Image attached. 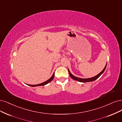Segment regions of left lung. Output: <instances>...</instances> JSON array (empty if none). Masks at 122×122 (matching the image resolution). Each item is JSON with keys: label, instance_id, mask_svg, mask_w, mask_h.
<instances>
[{"label": "left lung", "instance_id": "8db88e82", "mask_svg": "<svg viewBox=\"0 0 122 122\" xmlns=\"http://www.w3.org/2000/svg\"><path fill=\"white\" fill-rule=\"evenodd\" d=\"M107 64H106L104 68L102 70V71L100 73H99L98 74H97V76H95L94 77H91V78H78V77H76L74 76H73L72 74L70 73V72L69 71V70H68V72H69V76H70L71 77L72 79L76 80V81H80V82H89V81H94L96 80V79H97V78L99 77L102 74V73L104 71V70L106 68V67H107Z\"/></svg>", "mask_w": 122, "mask_h": 122}]
</instances>
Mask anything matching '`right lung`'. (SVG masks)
<instances>
[{
    "label": "right lung",
    "mask_w": 122,
    "mask_h": 122,
    "mask_svg": "<svg viewBox=\"0 0 122 122\" xmlns=\"http://www.w3.org/2000/svg\"><path fill=\"white\" fill-rule=\"evenodd\" d=\"M54 74H55V72L53 73V76H52V77H51L50 78V79H49L48 81H45V82H42V83H41V84L35 85H28L29 86H31V87H35V86H44V85H46V84H47L49 83V82H50V81H52V80L53 79L54 77Z\"/></svg>",
    "instance_id": "1"
}]
</instances>
